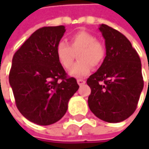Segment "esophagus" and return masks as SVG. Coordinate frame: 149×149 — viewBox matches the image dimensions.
Listing matches in <instances>:
<instances>
[{
  "label": "esophagus",
  "instance_id": "obj_1",
  "mask_svg": "<svg viewBox=\"0 0 149 149\" xmlns=\"http://www.w3.org/2000/svg\"><path fill=\"white\" fill-rule=\"evenodd\" d=\"M77 82L78 85H80V86H81V85H84V84H85V82H86V81H85V80H84V79H81V78H80V79H77Z\"/></svg>",
  "mask_w": 149,
  "mask_h": 149
}]
</instances>
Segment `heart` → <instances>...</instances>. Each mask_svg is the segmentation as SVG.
Segmentation results:
<instances>
[{
  "instance_id": "obj_1",
  "label": "heart",
  "mask_w": 149,
  "mask_h": 149,
  "mask_svg": "<svg viewBox=\"0 0 149 149\" xmlns=\"http://www.w3.org/2000/svg\"><path fill=\"white\" fill-rule=\"evenodd\" d=\"M70 45L65 42H59L56 46V57L59 65L69 69L78 53L79 61L69 70V75L75 77H84L90 73L91 65L98 66L105 57V46L95 35L86 31L73 33L69 39Z\"/></svg>"
}]
</instances>
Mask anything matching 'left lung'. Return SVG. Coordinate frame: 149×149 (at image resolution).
<instances>
[{"instance_id": "obj_1", "label": "left lung", "mask_w": 149, "mask_h": 149, "mask_svg": "<svg viewBox=\"0 0 149 149\" xmlns=\"http://www.w3.org/2000/svg\"><path fill=\"white\" fill-rule=\"evenodd\" d=\"M106 57L99 69L87 79L91 92V112L107 123H120L134 112L143 89L141 63L130 41L117 30L102 24Z\"/></svg>"}]
</instances>
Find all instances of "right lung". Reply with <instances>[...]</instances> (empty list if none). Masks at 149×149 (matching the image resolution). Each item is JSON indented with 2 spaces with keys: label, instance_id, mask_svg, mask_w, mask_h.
Instances as JSON below:
<instances>
[{
  "label": "right lung",
  "instance_id": "obj_1",
  "mask_svg": "<svg viewBox=\"0 0 149 149\" xmlns=\"http://www.w3.org/2000/svg\"><path fill=\"white\" fill-rule=\"evenodd\" d=\"M64 26L35 31L13 57L9 84L19 111L30 122L50 125L60 120L79 86L68 77L56 57Z\"/></svg>",
  "mask_w": 149,
  "mask_h": 149
}]
</instances>
